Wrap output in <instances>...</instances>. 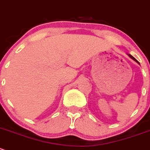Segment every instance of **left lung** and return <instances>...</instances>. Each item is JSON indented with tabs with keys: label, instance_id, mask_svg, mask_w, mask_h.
<instances>
[{
	"label": "left lung",
	"instance_id": "left-lung-1",
	"mask_svg": "<svg viewBox=\"0 0 150 150\" xmlns=\"http://www.w3.org/2000/svg\"><path fill=\"white\" fill-rule=\"evenodd\" d=\"M127 55H128V56H129V57H130V58H131V59H133V60H134V61H136V63H139V65H140V63H139V61H138V60H136V58H134V57H133V56H132V55H131V54H127Z\"/></svg>",
	"mask_w": 150,
	"mask_h": 150
}]
</instances>
